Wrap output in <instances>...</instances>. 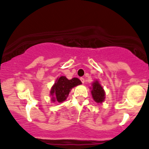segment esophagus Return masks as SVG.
Listing matches in <instances>:
<instances>
[{
    "label": "esophagus",
    "instance_id": "obj_1",
    "mask_svg": "<svg viewBox=\"0 0 149 149\" xmlns=\"http://www.w3.org/2000/svg\"><path fill=\"white\" fill-rule=\"evenodd\" d=\"M80 80H81V81L82 82V84H84V78H83V77H81V78H80Z\"/></svg>",
    "mask_w": 149,
    "mask_h": 149
}]
</instances>
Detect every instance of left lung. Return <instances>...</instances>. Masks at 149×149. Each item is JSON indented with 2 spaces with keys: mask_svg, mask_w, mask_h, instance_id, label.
<instances>
[{
  "mask_svg": "<svg viewBox=\"0 0 149 149\" xmlns=\"http://www.w3.org/2000/svg\"><path fill=\"white\" fill-rule=\"evenodd\" d=\"M93 98L97 103H101L105 98V93L102 86L100 85L98 81H95L93 84V89H92Z\"/></svg>",
  "mask_w": 149,
  "mask_h": 149,
  "instance_id": "8db88e82",
  "label": "left lung"
}]
</instances>
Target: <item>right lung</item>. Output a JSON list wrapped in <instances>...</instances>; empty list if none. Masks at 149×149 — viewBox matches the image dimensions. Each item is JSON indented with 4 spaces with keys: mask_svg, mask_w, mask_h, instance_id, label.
<instances>
[{
    "mask_svg": "<svg viewBox=\"0 0 149 149\" xmlns=\"http://www.w3.org/2000/svg\"><path fill=\"white\" fill-rule=\"evenodd\" d=\"M80 84H81V81L78 78L74 77L71 80H68L65 77L62 76L56 80L51 90V95L54 96L52 101L63 102L66 99L71 89Z\"/></svg>",
    "mask_w": 149,
    "mask_h": 149,
    "instance_id": "right-lung-1",
    "label": "right lung"
}]
</instances>
